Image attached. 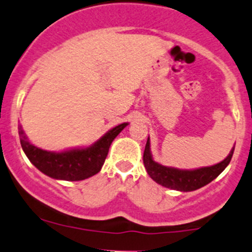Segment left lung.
Segmentation results:
<instances>
[{
  "mask_svg": "<svg viewBox=\"0 0 252 252\" xmlns=\"http://www.w3.org/2000/svg\"><path fill=\"white\" fill-rule=\"evenodd\" d=\"M233 152H234V147L223 160L215 165L204 166V168L194 169V170H181V169L164 166L153 160L150 150V137H148L144 152V165L151 179L157 184L166 187V189L189 192V190L200 189L215 180L229 164Z\"/></svg>",
  "mask_w": 252,
  "mask_h": 252,
  "instance_id": "obj_1",
  "label": "left lung"
}]
</instances>
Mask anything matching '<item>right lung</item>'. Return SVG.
<instances>
[{"instance_id":"right-lung-1","label":"right lung","mask_w":252,"mask_h":252,"mask_svg":"<svg viewBox=\"0 0 252 252\" xmlns=\"http://www.w3.org/2000/svg\"><path fill=\"white\" fill-rule=\"evenodd\" d=\"M128 123L108 130L100 140L87 148H73L63 152H49L30 144L21 126H18L20 144L29 160L47 176L65 181H81L97 174L104 165L111 144Z\"/></svg>"}]
</instances>
